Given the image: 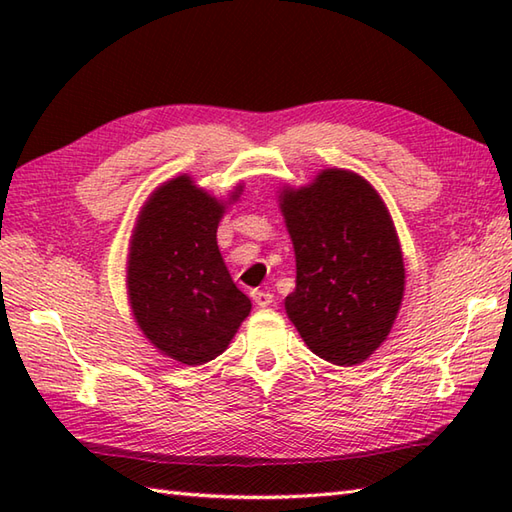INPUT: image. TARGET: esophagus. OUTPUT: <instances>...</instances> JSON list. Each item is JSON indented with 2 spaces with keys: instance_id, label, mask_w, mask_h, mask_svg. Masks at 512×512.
Masks as SVG:
<instances>
[{
  "instance_id": "obj_1",
  "label": "esophagus",
  "mask_w": 512,
  "mask_h": 512,
  "mask_svg": "<svg viewBox=\"0 0 512 512\" xmlns=\"http://www.w3.org/2000/svg\"><path fill=\"white\" fill-rule=\"evenodd\" d=\"M253 301H255V306H259V308H268V306H273V295H270V292H266V290H253Z\"/></svg>"
}]
</instances>
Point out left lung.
<instances>
[{
	"label": "left lung",
	"mask_w": 512,
	"mask_h": 512,
	"mask_svg": "<svg viewBox=\"0 0 512 512\" xmlns=\"http://www.w3.org/2000/svg\"><path fill=\"white\" fill-rule=\"evenodd\" d=\"M279 209L297 259L288 319L323 361H367L405 295L402 248L383 198L363 176L332 167L306 187H281Z\"/></svg>",
	"instance_id": "8db88e82"
}]
</instances>
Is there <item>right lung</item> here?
<instances>
[{"label": "right lung", "mask_w": 512, "mask_h": 512, "mask_svg": "<svg viewBox=\"0 0 512 512\" xmlns=\"http://www.w3.org/2000/svg\"><path fill=\"white\" fill-rule=\"evenodd\" d=\"M244 184L217 200L187 173L162 182L136 217L127 255V297L147 341L182 365L220 356L253 303L217 248V226Z\"/></svg>", "instance_id": "1"}]
</instances>
